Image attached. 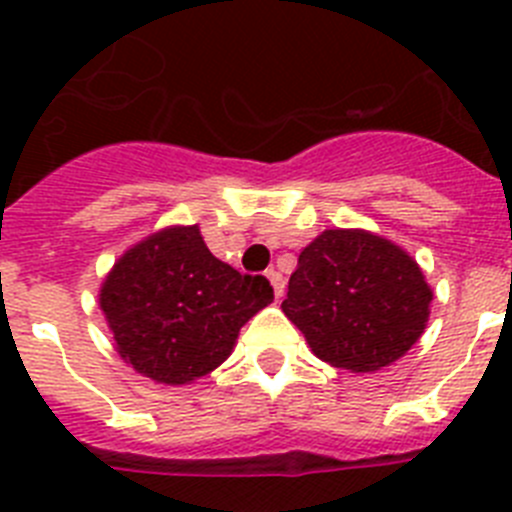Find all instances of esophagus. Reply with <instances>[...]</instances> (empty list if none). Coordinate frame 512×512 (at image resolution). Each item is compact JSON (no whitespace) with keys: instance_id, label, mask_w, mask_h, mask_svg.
<instances>
[{"instance_id":"obj_1","label":"esophagus","mask_w":512,"mask_h":512,"mask_svg":"<svg viewBox=\"0 0 512 512\" xmlns=\"http://www.w3.org/2000/svg\"><path fill=\"white\" fill-rule=\"evenodd\" d=\"M266 279H269L271 287H274V295L282 297L284 295V284H287V282H284L282 274H279L277 269H266Z\"/></svg>"}]
</instances>
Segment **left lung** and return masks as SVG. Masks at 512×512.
Wrapping results in <instances>:
<instances>
[{"instance_id":"obj_1","label":"left lung","mask_w":512,"mask_h":512,"mask_svg":"<svg viewBox=\"0 0 512 512\" xmlns=\"http://www.w3.org/2000/svg\"><path fill=\"white\" fill-rule=\"evenodd\" d=\"M433 292L400 246L366 230H325L297 259L282 310L312 354L351 372L392 364L425 330Z\"/></svg>"}]
</instances>
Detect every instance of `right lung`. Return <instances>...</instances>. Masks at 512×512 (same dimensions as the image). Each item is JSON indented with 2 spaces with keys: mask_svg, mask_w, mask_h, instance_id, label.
Returning a JSON list of instances; mask_svg holds the SVG:
<instances>
[{
  "mask_svg": "<svg viewBox=\"0 0 512 512\" xmlns=\"http://www.w3.org/2000/svg\"><path fill=\"white\" fill-rule=\"evenodd\" d=\"M271 300L269 279L215 259L197 225L148 235L122 253L99 292L117 354L161 384L210 374Z\"/></svg>",
  "mask_w": 512,
  "mask_h": 512,
  "instance_id": "1",
  "label": "right lung"
}]
</instances>
